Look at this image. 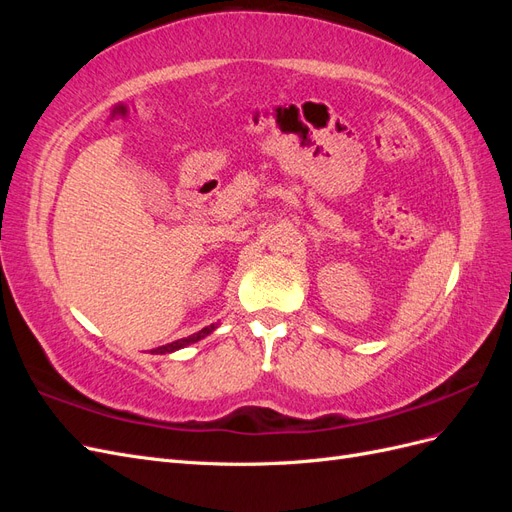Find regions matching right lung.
<instances>
[{
	"label": "right lung",
	"mask_w": 512,
	"mask_h": 512,
	"mask_svg": "<svg viewBox=\"0 0 512 512\" xmlns=\"http://www.w3.org/2000/svg\"><path fill=\"white\" fill-rule=\"evenodd\" d=\"M213 331H215V324H209V327L200 329V331H198V333H194V335H188V337H183V339H177V342H173V344H166V346H160V348H156V350H151V354L175 352V350H179V348H185V346H190V344L200 342V339L207 337V335H209V333H213Z\"/></svg>",
	"instance_id": "right-lung-1"
}]
</instances>
